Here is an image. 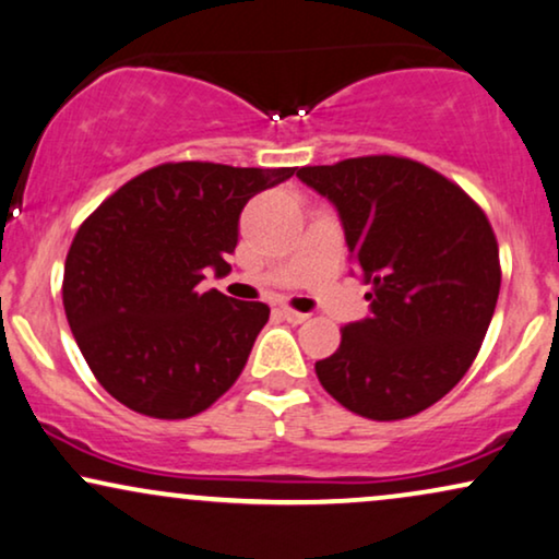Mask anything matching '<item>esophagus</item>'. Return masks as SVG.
<instances>
[{
    "label": "esophagus",
    "mask_w": 559,
    "mask_h": 559,
    "mask_svg": "<svg viewBox=\"0 0 559 559\" xmlns=\"http://www.w3.org/2000/svg\"><path fill=\"white\" fill-rule=\"evenodd\" d=\"M281 314H284V320L292 322V324H304V322L309 320V317H312V314H307V312H296V309H284V312H281Z\"/></svg>",
    "instance_id": "34e87169"
}]
</instances>
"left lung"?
I'll return each instance as SVG.
<instances>
[{
    "label": "left lung",
    "mask_w": 559,
    "mask_h": 559,
    "mask_svg": "<svg viewBox=\"0 0 559 559\" xmlns=\"http://www.w3.org/2000/svg\"><path fill=\"white\" fill-rule=\"evenodd\" d=\"M296 178L337 209L371 314L343 328L314 364L343 407L371 420L418 415L475 361L500 292L498 242L456 182L392 154L301 167Z\"/></svg>",
    "instance_id": "1"
}]
</instances>
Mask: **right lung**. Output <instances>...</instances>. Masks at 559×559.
Instances as JSON below:
<instances>
[{
  "label": "right lung",
  "instance_id": "obj_1",
  "mask_svg": "<svg viewBox=\"0 0 559 559\" xmlns=\"http://www.w3.org/2000/svg\"><path fill=\"white\" fill-rule=\"evenodd\" d=\"M294 173L167 162L84 218L63 265V312L84 361L121 405L182 420L235 384L271 309L203 292V271H231L245 203Z\"/></svg>",
  "mask_w": 559,
  "mask_h": 559
}]
</instances>
